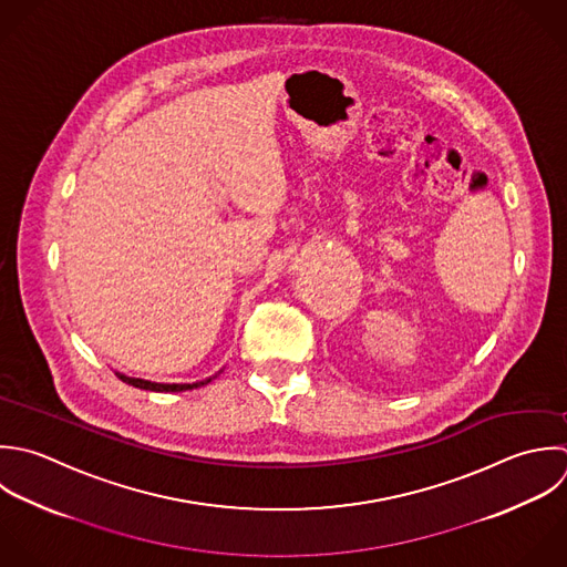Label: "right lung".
<instances>
[{"instance_id":"1","label":"right lung","mask_w":567,"mask_h":567,"mask_svg":"<svg viewBox=\"0 0 567 567\" xmlns=\"http://www.w3.org/2000/svg\"><path fill=\"white\" fill-rule=\"evenodd\" d=\"M116 378L123 380L125 384L134 386V389H143V391H156V393H181V391H189V389H198L212 382V378L203 380V382H194V384H161V382H150V380H141V378H127L123 373L116 371Z\"/></svg>"}]
</instances>
